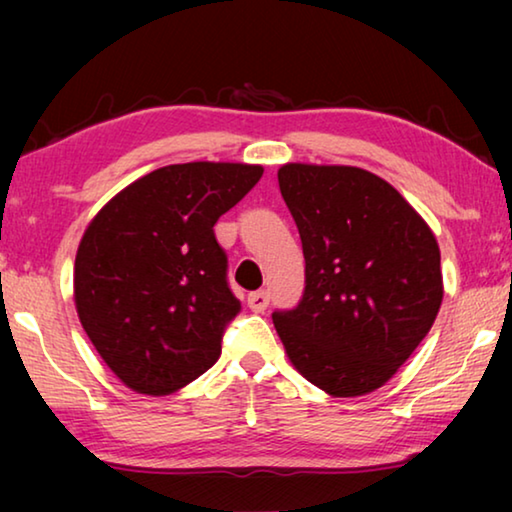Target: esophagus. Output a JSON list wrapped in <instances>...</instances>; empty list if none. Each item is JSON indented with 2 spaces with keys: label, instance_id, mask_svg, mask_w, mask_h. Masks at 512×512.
Instances as JSON below:
<instances>
[{
  "label": "esophagus",
  "instance_id": "esophagus-1",
  "mask_svg": "<svg viewBox=\"0 0 512 512\" xmlns=\"http://www.w3.org/2000/svg\"><path fill=\"white\" fill-rule=\"evenodd\" d=\"M248 307L253 309L255 314H264V309L268 307V293L266 291L248 293Z\"/></svg>",
  "mask_w": 512,
  "mask_h": 512
}]
</instances>
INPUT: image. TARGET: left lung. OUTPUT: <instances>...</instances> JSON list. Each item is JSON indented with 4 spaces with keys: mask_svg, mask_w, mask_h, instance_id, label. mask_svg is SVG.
I'll list each match as a JSON object with an SVG mask.
<instances>
[{
    "mask_svg": "<svg viewBox=\"0 0 512 512\" xmlns=\"http://www.w3.org/2000/svg\"><path fill=\"white\" fill-rule=\"evenodd\" d=\"M277 183L305 253L300 305L273 314L287 357L332 397L377 391L438 316V241L409 201L366 169L289 162Z\"/></svg>",
    "mask_w": 512,
    "mask_h": 512,
    "instance_id": "1",
    "label": "left lung"
}]
</instances>
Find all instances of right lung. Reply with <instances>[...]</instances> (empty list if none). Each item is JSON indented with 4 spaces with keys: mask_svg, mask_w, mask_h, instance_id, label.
<instances>
[{
    "mask_svg": "<svg viewBox=\"0 0 512 512\" xmlns=\"http://www.w3.org/2000/svg\"><path fill=\"white\" fill-rule=\"evenodd\" d=\"M241 162L155 169L121 189L83 232L74 262L79 320L135 393L169 395L210 370L239 314L214 223L262 178Z\"/></svg>",
    "mask_w": 512,
    "mask_h": 512,
    "instance_id": "1",
    "label": "right lung"
}]
</instances>
